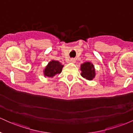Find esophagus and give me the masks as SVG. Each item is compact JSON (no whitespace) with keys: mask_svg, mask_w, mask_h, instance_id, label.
Listing matches in <instances>:
<instances>
[{"mask_svg":"<svg viewBox=\"0 0 133 133\" xmlns=\"http://www.w3.org/2000/svg\"><path fill=\"white\" fill-rule=\"evenodd\" d=\"M70 62H72V63H75V62H76V59H74V58H72L71 60H70Z\"/></svg>","mask_w":133,"mask_h":133,"instance_id":"34e87169","label":"esophagus"}]
</instances>
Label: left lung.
<instances>
[{
  "label": "left lung",
  "mask_w": 133,
  "mask_h": 133,
  "mask_svg": "<svg viewBox=\"0 0 133 133\" xmlns=\"http://www.w3.org/2000/svg\"><path fill=\"white\" fill-rule=\"evenodd\" d=\"M81 75L84 78L91 81L95 77L96 72L94 65L90 62H84L81 65Z\"/></svg>",
  "instance_id": "obj_1"
}]
</instances>
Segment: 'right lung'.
<instances>
[{
	"instance_id": "1",
	"label": "right lung",
	"mask_w": 133,
	"mask_h": 133,
	"mask_svg": "<svg viewBox=\"0 0 133 133\" xmlns=\"http://www.w3.org/2000/svg\"><path fill=\"white\" fill-rule=\"evenodd\" d=\"M64 65L58 61L52 60L48 63L44 70V75L45 77H53L56 74H60Z\"/></svg>"
}]
</instances>
